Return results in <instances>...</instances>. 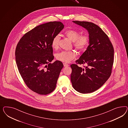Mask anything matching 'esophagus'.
<instances>
[{
	"mask_svg": "<svg viewBox=\"0 0 128 128\" xmlns=\"http://www.w3.org/2000/svg\"><path fill=\"white\" fill-rule=\"evenodd\" d=\"M63 65H64V66H65V67L69 66V65L68 64H66V63H63Z\"/></svg>",
	"mask_w": 128,
	"mask_h": 128,
	"instance_id": "obj_1",
	"label": "esophagus"
}]
</instances>
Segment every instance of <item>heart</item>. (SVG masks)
Returning a JSON list of instances; mask_svg holds the SVG:
<instances>
[{"label": "heart", "instance_id": "obj_1", "mask_svg": "<svg viewBox=\"0 0 128 128\" xmlns=\"http://www.w3.org/2000/svg\"><path fill=\"white\" fill-rule=\"evenodd\" d=\"M64 34L66 36L73 42L74 46L78 50H85L89 44V36L87 34H82L80 36L81 33L74 29L67 30L65 32ZM60 40V38L58 35H56L52 39V47L54 49L58 48ZM76 56V54L74 50H64L56 54L55 57L59 61L68 62L75 58Z\"/></svg>", "mask_w": 128, "mask_h": 128}]
</instances>
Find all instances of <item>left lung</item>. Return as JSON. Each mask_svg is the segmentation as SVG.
Instances as JSON below:
<instances>
[{
	"mask_svg": "<svg viewBox=\"0 0 128 128\" xmlns=\"http://www.w3.org/2000/svg\"><path fill=\"white\" fill-rule=\"evenodd\" d=\"M89 33V45L76 64L71 65V81L74 89L80 93L95 92L103 85L112 73L114 50L109 38L100 28L88 22L73 21ZM85 64L82 68L77 64Z\"/></svg>",
	"mask_w": 128,
	"mask_h": 128,
	"instance_id": "1",
	"label": "left lung"
}]
</instances>
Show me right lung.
Listing matches in <instances>:
<instances>
[{"mask_svg":"<svg viewBox=\"0 0 128 128\" xmlns=\"http://www.w3.org/2000/svg\"><path fill=\"white\" fill-rule=\"evenodd\" d=\"M60 22H50L31 30L20 40L16 48V60L20 74L28 87L40 95L54 90L62 62L53 63L52 39L64 28Z\"/></svg>","mask_w":128,"mask_h":128,"instance_id":"obj_1","label":"right lung"}]
</instances>
